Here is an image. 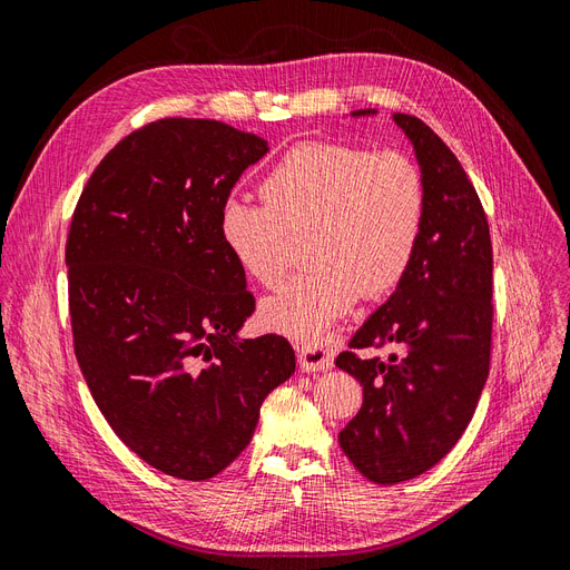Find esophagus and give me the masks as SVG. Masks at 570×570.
I'll list each match as a JSON object with an SVG mask.
<instances>
[{"label":"esophagus","mask_w":570,"mask_h":570,"mask_svg":"<svg viewBox=\"0 0 570 570\" xmlns=\"http://www.w3.org/2000/svg\"><path fill=\"white\" fill-rule=\"evenodd\" d=\"M297 352H299V366L302 371H325L333 366V352L325 342H297Z\"/></svg>","instance_id":"obj_1"}]
</instances>
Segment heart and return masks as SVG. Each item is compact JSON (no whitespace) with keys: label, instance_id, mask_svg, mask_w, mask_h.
I'll return each instance as SVG.
<instances>
[{"label":"heart","instance_id":"heart-1","mask_svg":"<svg viewBox=\"0 0 570 570\" xmlns=\"http://www.w3.org/2000/svg\"><path fill=\"white\" fill-rule=\"evenodd\" d=\"M264 204L230 197L218 237L247 278L281 285L295 245L312 271L262 304L271 331L314 337L361 297L404 281L425 226V180L396 149L302 142L258 183Z\"/></svg>","mask_w":570,"mask_h":570}]
</instances>
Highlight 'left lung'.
Returning a JSON list of instances; mask_svg holds the SVG:
<instances>
[{
    "instance_id": "1",
    "label": "left lung",
    "mask_w": 570,
    "mask_h": 570,
    "mask_svg": "<svg viewBox=\"0 0 570 570\" xmlns=\"http://www.w3.org/2000/svg\"><path fill=\"white\" fill-rule=\"evenodd\" d=\"M375 111H354V116ZM425 180V226L404 281L358 327L337 368L364 385L340 433L347 459L377 485L425 473L469 428L490 373L492 239L485 209L454 151L421 118L394 114ZM401 352L387 362L358 348Z\"/></svg>"
}]
</instances>
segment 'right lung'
Returning a JSON list of instances; mask_svg holds the SVG:
<instances>
[{"label": "right lung", "mask_w": 570, "mask_h": 570, "mask_svg": "<svg viewBox=\"0 0 570 570\" xmlns=\"http://www.w3.org/2000/svg\"><path fill=\"white\" fill-rule=\"evenodd\" d=\"M268 151L209 118L124 137L85 185L66 239L73 350L114 433L151 469L209 480L249 444L266 394L295 373L218 237L220 206Z\"/></svg>", "instance_id": "obj_1"}]
</instances>
